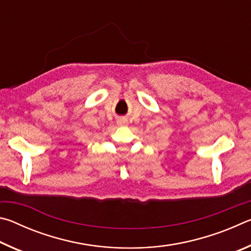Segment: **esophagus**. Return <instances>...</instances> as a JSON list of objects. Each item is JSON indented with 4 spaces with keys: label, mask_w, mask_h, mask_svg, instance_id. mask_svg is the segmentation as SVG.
<instances>
[{
    "label": "esophagus",
    "mask_w": 251,
    "mask_h": 251,
    "mask_svg": "<svg viewBox=\"0 0 251 251\" xmlns=\"http://www.w3.org/2000/svg\"><path fill=\"white\" fill-rule=\"evenodd\" d=\"M128 124V121L126 120V118H118L117 120V125L118 126H126Z\"/></svg>",
    "instance_id": "34e87169"
}]
</instances>
